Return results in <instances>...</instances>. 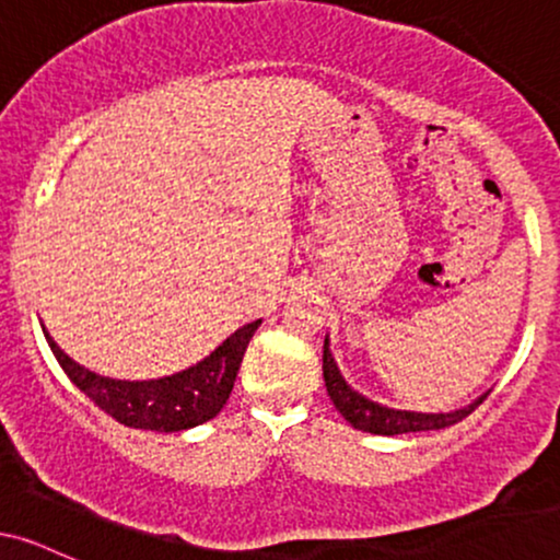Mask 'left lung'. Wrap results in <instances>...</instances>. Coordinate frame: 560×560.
<instances>
[{
    "label": "left lung",
    "mask_w": 560,
    "mask_h": 560,
    "mask_svg": "<svg viewBox=\"0 0 560 560\" xmlns=\"http://www.w3.org/2000/svg\"><path fill=\"white\" fill-rule=\"evenodd\" d=\"M324 382L334 408L345 416V421H350L352 429L384 436L408 432H434V429L453 427V423L464 421L466 416L471 413L477 405L485 402V397L490 395V392H485V395H479L474 402L464 405V408L447 410V413H421V410L389 408V405L371 400V397L361 395V392L352 389L350 384H347V378L342 376V371H339V365L331 355L329 337L324 339Z\"/></svg>",
    "instance_id": "left-lung-1"
}]
</instances>
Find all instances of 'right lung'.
Masks as SVG:
<instances>
[{
    "mask_svg": "<svg viewBox=\"0 0 560 560\" xmlns=\"http://www.w3.org/2000/svg\"><path fill=\"white\" fill-rule=\"evenodd\" d=\"M262 320H253L236 329L231 337L210 352L208 358L160 378H113L102 376L86 365L75 363L60 345L44 329L49 347H52L57 363L62 365L70 382L83 395L92 397L107 416L126 423L131 429L144 432H184L199 423L215 419L226 405L231 389H234L236 371H240L244 350L249 339L258 331Z\"/></svg>",
    "mask_w": 560,
    "mask_h": 560,
    "instance_id": "1",
    "label": "right lung"
}]
</instances>
